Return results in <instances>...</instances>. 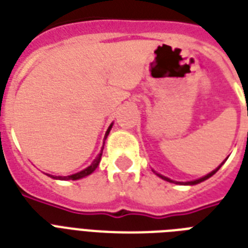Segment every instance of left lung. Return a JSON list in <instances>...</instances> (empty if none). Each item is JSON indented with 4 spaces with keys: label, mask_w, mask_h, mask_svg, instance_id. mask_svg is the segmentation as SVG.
<instances>
[{
    "label": "left lung",
    "mask_w": 248,
    "mask_h": 248,
    "mask_svg": "<svg viewBox=\"0 0 248 248\" xmlns=\"http://www.w3.org/2000/svg\"><path fill=\"white\" fill-rule=\"evenodd\" d=\"M223 163H224V162H223ZM223 163H221V165H223ZM221 165H220L219 167H217V169H216V170H214V171H212V172L207 173V175H206V176L201 177V179H198V180H194V181H188V183H183V184H186V185H194V184H198V183H201V181H203V180H206V179H208V177H211L212 175H214V173H215L216 171H217V170L220 169V167H221ZM157 175H158L159 177H162L163 180H167V181H170V183H175V181L170 180L169 177H165V176H162V175H159V173H157ZM176 184H177V183H176ZM179 184H181V183H179Z\"/></svg>",
    "instance_id": "1"
}]
</instances>
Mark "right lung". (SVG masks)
<instances>
[{
    "label": "right lung",
    "mask_w": 248,
    "mask_h": 248,
    "mask_svg": "<svg viewBox=\"0 0 248 248\" xmlns=\"http://www.w3.org/2000/svg\"><path fill=\"white\" fill-rule=\"evenodd\" d=\"M110 128H112V124L109 126V128H108V130H107V132H105L104 139H105V138H107V136H108L109 131H110ZM103 148H104V147H103ZM101 155H103V151L100 152V155H97V158L95 159V161H93V162L91 163V165H90L89 167H87V169L82 170V171H79V172L75 173V175H69V176H58V177H56V179H60V180H77V179H81V177L87 176V175H90V173L93 172V171L96 170V167H97V166H99V162H100ZM52 177H54V176H52Z\"/></svg>",
    "instance_id": "add662e5"
}]
</instances>
